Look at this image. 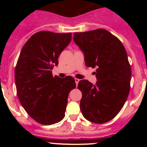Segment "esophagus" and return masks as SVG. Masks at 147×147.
Segmentation results:
<instances>
[{"label":"esophagus","instance_id":"esophagus-1","mask_svg":"<svg viewBox=\"0 0 147 147\" xmlns=\"http://www.w3.org/2000/svg\"><path fill=\"white\" fill-rule=\"evenodd\" d=\"M75 83H76V85H78V82H79V81H80V80L78 79V78H75Z\"/></svg>","mask_w":147,"mask_h":147}]
</instances>
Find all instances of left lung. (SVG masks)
Returning a JSON list of instances; mask_svg holds the SVG:
<instances>
[{"label": "left lung", "instance_id": "1", "mask_svg": "<svg viewBox=\"0 0 147 147\" xmlns=\"http://www.w3.org/2000/svg\"><path fill=\"white\" fill-rule=\"evenodd\" d=\"M73 40L86 66L97 68L95 84L87 80L78 83L83 117L93 123L107 122L120 112L129 92L131 71L127 52L117 37L101 28L75 32Z\"/></svg>", "mask_w": 147, "mask_h": 147}]
</instances>
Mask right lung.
<instances>
[{
    "mask_svg": "<svg viewBox=\"0 0 147 147\" xmlns=\"http://www.w3.org/2000/svg\"><path fill=\"white\" fill-rule=\"evenodd\" d=\"M72 40V33L40 31L22 48L15 70L18 97L22 106L38 123L50 125L65 117L69 92L75 88L70 76H53L60 53Z\"/></svg>",
    "mask_w": 147,
    "mask_h": 147,
    "instance_id": "right-lung-1",
    "label": "right lung"
}]
</instances>
